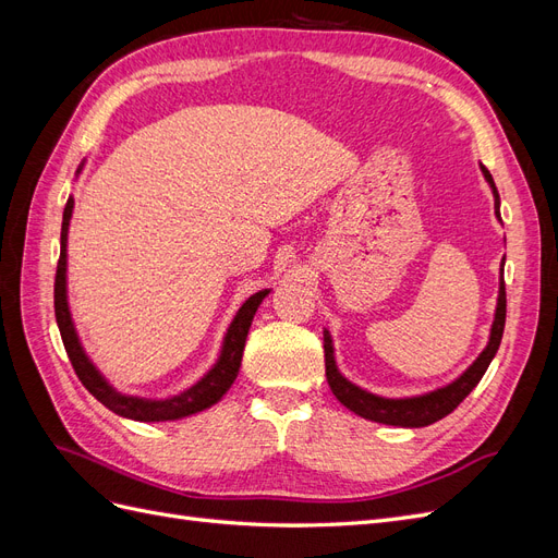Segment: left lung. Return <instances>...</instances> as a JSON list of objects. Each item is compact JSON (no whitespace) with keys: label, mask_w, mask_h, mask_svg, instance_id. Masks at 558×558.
Segmentation results:
<instances>
[{"label":"left lung","mask_w":558,"mask_h":558,"mask_svg":"<svg viewBox=\"0 0 558 558\" xmlns=\"http://www.w3.org/2000/svg\"><path fill=\"white\" fill-rule=\"evenodd\" d=\"M482 172L486 181L492 183L494 197H496V214L500 209V197L496 191V183L488 174L486 167L482 165ZM500 218V214H498ZM505 307H508V298H505V279H500V293H498V307H496V318H494V328H492V340H488L486 349L480 353V359L472 363L465 373L456 379L453 384L437 388V391L428 396H418V398H404V400H388L379 398L363 391V388L353 386L347 381L340 373H337V365L332 359V342L330 335L326 330L324 335V351H326V377L332 396L340 400L347 410L356 412L363 418L377 421V424H388V426H402V428H421V426H430L435 421L445 418L451 414L459 404L468 398V393L480 384L484 377L486 367L492 365L496 351L502 340V330H505Z\"/></svg>","instance_id":"obj_1"}]
</instances>
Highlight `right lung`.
<instances>
[{
  "label": "right lung",
  "instance_id": "1",
  "mask_svg": "<svg viewBox=\"0 0 558 558\" xmlns=\"http://www.w3.org/2000/svg\"><path fill=\"white\" fill-rule=\"evenodd\" d=\"M74 209V199L70 197L64 205L62 214V232H60V258H58V272H56V320L60 328L62 344L66 349V356L72 361V367L81 384L88 388V391L109 408L111 412L134 418V421H174L181 416H191L195 412H202L211 408L218 400L223 398V393L232 386V381L238 379L240 365H242V353H244V342L251 328L253 314H256L258 305L263 298L269 291H260L256 295H251L242 310L234 316V320L228 328L226 342L221 359L214 365L211 373L197 381L189 391H183L181 396H174L170 400H144V398H132V396H121L116 393L113 388L105 381V377L97 373L95 365L88 361L86 353H83L78 337L72 324L70 307H66V228H70V218Z\"/></svg>",
  "mask_w": 558,
  "mask_h": 558
}]
</instances>
